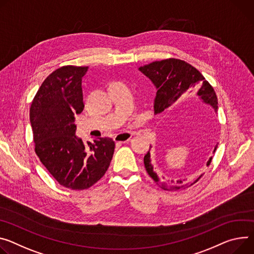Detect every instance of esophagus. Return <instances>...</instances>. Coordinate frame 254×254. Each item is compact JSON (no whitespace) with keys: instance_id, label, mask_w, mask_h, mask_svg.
I'll return each mask as SVG.
<instances>
[{"instance_id":"obj_1","label":"esophagus","mask_w":254,"mask_h":254,"mask_svg":"<svg viewBox=\"0 0 254 254\" xmlns=\"http://www.w3.org/2000/svg\"><path fill=\"white\" fill-rule=\"evenodd\" d=\"M132 136L131 132H120L117 135L114 136V141L118 142V143H126L128 142L130 140V137Z\"/></svg>"}]
</instances>
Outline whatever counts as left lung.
I'll return each instance as SVG.
<instances>
[{"label": "left lung", "instance_id": "8db88e82", "mask_svg": "<svg viewBox=\"0 0 254 254\" xmlns=\"http://www.w3.org/2000/svg\"><path fill=\"white\" fill-rule=\"evenodd\" d=\"M139 70L156 86L157 93L154 100L155 113L164 111L194 92H196L197 97L202 102L211 105L217 112L218 98L213 87L204 79L200 72L189 63L178 59H167L140 66ZM217 147L218 146L216 145L214 153L217 150ZM212 159L213 158L211 157L207 161L206 166L211 164ZM144 164L148 174L164 190H186L193 186L203 175L200 174L191 180L177 179L167 181L164 180V177L160 179L153 169L150 150L144 157Z\"/></svg>", "mask_w": 254, "mask_h": 254}]
</instances>
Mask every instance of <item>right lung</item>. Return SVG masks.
Masks as SVG:
<instances>
[{
    "mask_svg": "<svg viewBox=\"0 0 254 254\" xmlns=\"http://www.w3.org/2000/svg\"><path fill=\"white\" fill-rule=\"evenodd\" d=\"M88 66L64 65L39 87L30 107L35 153L61 186L83 190L107 171L115 144L110 137L94 143L75 135V115L84 109L82 78Z\"/></svg>",
    "mask_w": 254,
    "mask_h": 254,
    "instance_id": "right-lung-1",
    "label": "right lung"
}]
</instances>
